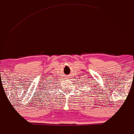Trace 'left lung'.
<instances>
[{
	"label": "left lung",
	"instance_id": "1",
	"mask_svg": "<svg viewBox=\"0 0 134 134\" xmlns=\"http://www.w3.org/2000/svg\"><path fill=\"white\" fill-rule=\"evenodd\" d=\"M93 90H94V89H93Z\"/></svg>",
	"mask_w": 134,
	"mask_h": 134
}]
</instances>
